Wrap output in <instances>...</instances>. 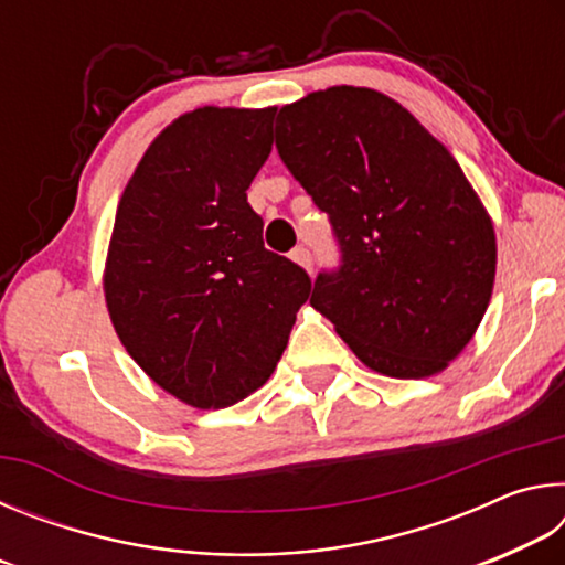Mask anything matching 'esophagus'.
<instances>
[{
	"instance_id": "esophagus-1",
	"label": "esophagus",
	"mask_w": 565,
	"mask_h": 565,
	"mask_svg": "<svg viewBox=\"0 0 565 565\" xmlns=\"http://www.w3.org/2000/svg\"><path fill=\"white\" fill-rule=\"evenodd\" d=\"M291 259H294L296 264H299V266H303V269L313 276V256H311L309 248L296 246L294 252H291Z\"/></svg>"
}]
</instances>
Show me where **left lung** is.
<instances>
[{"label":"left lung","mask_w":565,"mask_h":565,"mask_svg":"<svg viewBox=\"0 0 565 565\" xmlns=\"http://www.w3.org/2000/svg\"><path fill=\"white\" fill-rule=\"evenodd\" d=\"M276 149L341 248L339 269L313 281V309L379 374L444 371L473 339L495 279L491 216L451 151L366 87L281 107Z\"/></svg>","instance_id":"obj_1"}]
</instances>
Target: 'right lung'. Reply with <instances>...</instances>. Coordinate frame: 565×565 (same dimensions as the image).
I'll return each mask as SVG.
<instances>
[{"label": "right lung", "mask_w": 565, "mask_h": 565, "mask_svg": "<svg viewBox=\"0 0 565 565\" xmlns=\"http://www.w3.org/2000/svg\"><path fill=\"white\" fill-rule=\"evenodd\" d=\"M276 109L202 107L151 141L114 218L104 299L124 349L167 394L226 408L274 374L311 279L264 246L246 189Z\"/></svg>", "instance_id": "add662e5"}]
</instances>
